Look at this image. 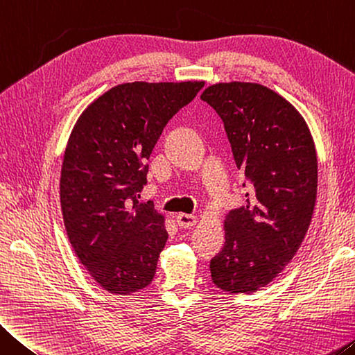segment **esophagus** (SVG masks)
<instances>
[{"mask_svg": "<svg viewBox=\"0 0 355 355\" xmlns=\"http://www.w3.org/2000/svg\"><path fill=\"white\" fill-rule=\"evenodd\" d=\"M176 222H178V226L179 228H191V226L196 225V217L193 216H187V214H179V216L176 217Z\"/></svg>", "mask_w": 355, "mask_h": 355, "instance_id": "esophagus-1", "label": "esophagus"}]
</instances>
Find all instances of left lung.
<instances>
[{
    "label": "left lung",
    "instance_id": "1",
    "mask_svg": "<svg viewBox=\"0 0 355 355\" xmlns=\"http://www.w3.org/2000/svg\"><path fill=\"white\" fill-rule=\"evenodd\" d=\"M201 101L222 118L248 187L247 205L226 214L211 277L223 291L252 294L289 264L309 231L318 191L315 141L297 110L263 85L216 83Z\"/></svg>",
    "mask_w": 355,
    "mask_h": 355
}]
</instances>
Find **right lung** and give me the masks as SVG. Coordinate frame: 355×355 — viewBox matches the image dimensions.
Instances as JSON below:
<instances>
[{"instance_id": "obj_1", "label": "right lung", "mask_w": 355, "mask_h": 355, "mask_svg": "<svg viewBox=\"0 0 355 355\" xmlns=\"http://www.w3.org/2000/svg\"><path fill=\"white\" fill-rule=\"evenodd\" d=\"M205 81H133L85 108L61 166L64 226L75 254L98 286L118 295L153 282L168 232L150 201L138 202L150 153Z\"/></svg>"}]
</instances>
